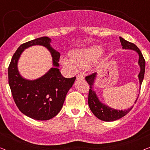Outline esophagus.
<instances>
[{
	"mask_svg": "<svg viewBox=\"0 0 150 150\" xmlns=\"http://www.w3.org/2000/svg\"><path fill=\"white\" fill-rule=\"evenodd\" d=\"M76 79L77 80H83L84 79L83 74H79V75H77Z\"/></svg>",
	"mask_w": 150,
	"mask_h": 150,
	"instance_id": "1",
	"label": "esophagus"
}]
</instances>
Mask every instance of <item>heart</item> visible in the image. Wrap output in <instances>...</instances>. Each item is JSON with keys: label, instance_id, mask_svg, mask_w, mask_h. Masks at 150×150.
I'll return each instance as SVG.
<instances>
[{"label": "heart", "instance_id": "1", "mask_svg": "<svg viewBox=\"0 0 150 150\" xmlns=\"http://www.w3.org/2000/svg\"><path fill=\"white\" fill-rule=\"evenodd\" d=\"M101 47L93 46L87 48L71 50L69 52L70 58L62 57L61 63L71 71H76V65L81 67H87L101 54Z\"/></svg>", "mask_w": 150, "mask_h": 150}]
</instances>
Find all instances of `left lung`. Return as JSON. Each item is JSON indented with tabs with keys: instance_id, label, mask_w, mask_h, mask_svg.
<instances>
[{
	"instance_id": "1",
	"label": "left lung",
	"mask_w": 150,
	"mask_h": 150,
	"mask_svg": "<svg viewBox=\"0 0 150 150\" xmlns=\"http://www.w3.org/2000/svg\"><path fill=\"white\" fill-rule=\"evenodd\" d=\"M120 42L122 44L123 49H126V50H132L136 51L139 54V65L140 66V72L139 74V80L140 87L142 84L143 78L145 74V61L144 57H143L142 53L141 50H139L138 47L133 43L129 42L128 41L125 40L124 38L120 37ZM97 73H93L89 76H87L85 77V80L90 86V89L89 91V96H88V104L91 109V112H93L94 115L96 117H98L99 120L104 121V122H112L117 120L123 117L126 115L127 113H128L132 109L133 106L130 108H128L127 110H117L109 107L108 106H106V104H104L100 101L97 94L93 89V86L96 79ZM139 97V96H138ZM137 100H135L134 104L136 103Z\"/></svg>"
}]
</instances>
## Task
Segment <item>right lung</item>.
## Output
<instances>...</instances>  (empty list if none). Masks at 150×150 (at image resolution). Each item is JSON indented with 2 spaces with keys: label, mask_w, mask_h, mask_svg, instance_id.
Wrapping results in <instances>:
<instances>
[{
  "label": "right lung",
  "mask_w": 150,
  "mask_h": 150,
  "mask_svg": "<svg viewBox=\"0 0 150 150\" xmlns=\"http://www.w3.org/2000/svg\"><path fill=\"white\" fill-rule=\"evenodd\" d=\"M50 42L48 37H42L20 45L8 68L9 85L16 106L22 113L36 120H50L60 112L76 80V77L67 79L61 74L58 68L60 53L51 47ZM35 45L46 47L50 51L53 67L42 77L30 81L19 74L17 61L26 48Z\"/></svg>",
  "instance_id": "add662e5"
}]
</instances>
